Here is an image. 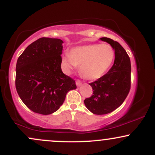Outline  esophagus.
I'll list each match as a JSON object with an SVG mask.
<instances>
[{"instance_id":"1","label":"esophagus","mask_w":155,"mask_h":155,"mask_svg":"<svg viewBox=\"0 0 155 155\" xmlns=\"http://www.w3.org/2000/svg\"><path fill=\"white\" fill-rule=\"evenodd\" d=\"M76 84L77 85V86H81V81H80L79 79H76Z\"/></svg>"}]
</instances>
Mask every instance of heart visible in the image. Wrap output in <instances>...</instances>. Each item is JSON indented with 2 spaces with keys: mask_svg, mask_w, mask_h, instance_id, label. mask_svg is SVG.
<instances>
[{
  "mask_svg": "<svg viewBox=\"0 0 155 155\" xmlns=\"http://www.w3.org/2000/svg\"><path fill=\"white\" fill-rule=\"evenodd\" d=\"M114 58V49L110 44H88L74 47L70 53L64 54L62 64L68 74L80 65L81 75L88 79H97L106 74Z\"/></svg>",
  "mask_w": 155,
  "mask_h": 155,
  "instance_id": "heart-1",
  "label": "heart"
}]
</instances>
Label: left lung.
Returning a JSON list of instances; mask_svg holds the SVG:
<instances>
[{
  "label": "left lung",
  "mask_w": 155,
  "mask_h": 155,
  "mask_svg": "<svg viewBox=\"0 0 155 155\" xmlns=\"http://www.w3.org/2000/svg\"><path fill=\"white\" fill-rule=\"evenodd\" d=\"M114 49L115 59L107 74L93 82L92 95L84 101L92 113L101 115L111 113L120 107L128 95L131 86L130 60L124 49L117 41L103 37Z\"/></svg>",
  "instance_id": "obj_1"
}]
</instances>
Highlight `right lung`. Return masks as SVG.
Segmentation results:
<instances>
[{"label":"right lung","mask_w":155,"mask_h":155,"mask_svg":"<svg viewBox=\"0 0 155 155\" xmlns=\"http://www.w3.org/2000/svg\"><path fill=\"white\" fill-rule=\"evenodd\" d=\"M63 41L38 38L19 57L16 65L17 93L31 111L51 114L63 104L67 92L75 90V81L61 70Z\"/></svg>","instance_id":"obj_1"}]
</instances>
